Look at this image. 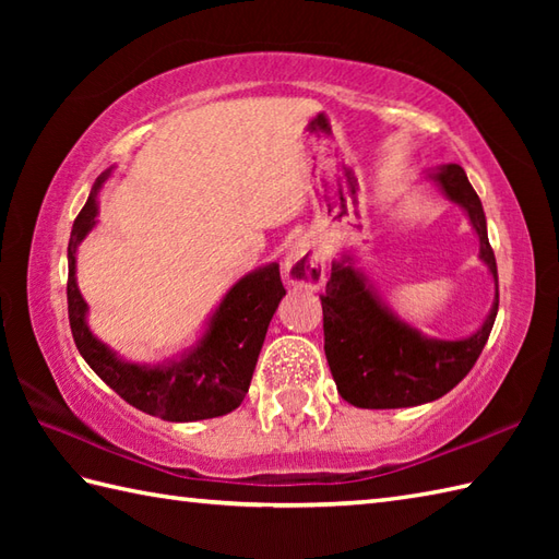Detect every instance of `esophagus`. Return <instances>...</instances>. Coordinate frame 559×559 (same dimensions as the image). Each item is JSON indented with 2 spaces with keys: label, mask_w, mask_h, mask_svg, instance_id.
<instances>
[{
  "label": "esophagus",
  "mask_w": 559,
  "mask_h": 559,
  "mask_svg": "<svg viewBox=\"0 0 559 559\" xmlns=\"http://www.w3.org/2000/svg\"><path fill=\"white\" fill-rule=\"evenodd\" d=\"M326 278V259L310 242H298L290 247L286 257V281L288 286L300 290H319Z\"/></svg>",
  "instance_id": "34e87169"
}]
</instances>
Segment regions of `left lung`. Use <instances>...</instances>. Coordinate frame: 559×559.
<instances>
[{
  "label": "left lung",
  "instance_id": "obj_1",
  "mask_svg": "<svg viewBox=\"0 0 559 559\" xmlns=\"http://www.w3.org/2000/svg\"><path fill=\"white\" fill-rule=\"evenodd\" d=\"M432 180L459 204L478 233L480 259L497 286V261L488 240L483 204L461 165L435 170ZM500 288L492 310L476 334L459 341L427 338L401 322L377 298L370 283L350 264V257L331 264L322 295L324 353L338 394L358 408H408L435 401L454 389L476 365L495 324Z\"/></svg>",
  "mask_w": 559,
  "mask_h": 559
}]
</instances>
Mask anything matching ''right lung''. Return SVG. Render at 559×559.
I'll list each match as a JSON object with an SVG mask.
<instances>
[{
    "label": "right lung",
    "instance_id": "1",
    "mask_svg": "<svg viewBox=\"0 0 559 559\" xmlns=\"http://www.w3.org/2000/svg\"><path fill=\"white\" fill-rule=\"evenodd\" d=\"M108 175L110 170L103 173L93 185L86 206L81 209L71 228L67 249L69 326L79 353L91 365V370L129 406L156 418L192 423L235 411L252 382L271 317L286 295L278 264L254 269L237 281L213 312L204 336L180 360L153 367L124 362L91 334L86 324L88 305L76 286V249L96 225L98 192Z\"/></svg>",
    "mask_w": 559,
    "mask_h": 559
}]
</instances>
